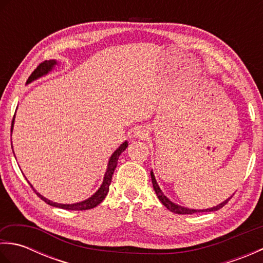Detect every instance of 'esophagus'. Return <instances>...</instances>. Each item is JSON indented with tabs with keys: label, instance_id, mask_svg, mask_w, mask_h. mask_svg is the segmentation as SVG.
I'll return each instance as SVG.
<instances>
[{
	"label": "esophagus",
	"instance_id": "esophagus-1",
	"mask_svg": "<svg viewBox=\"0 0 263 263\" xmlns=\"http://www.w3.org/2000/svg\"><path fill=\"white\" fill-rule=\"evenodd\" d=\"M149 136V131L147 127L144 126H140L136 128V131L133 132V137L137 138V139H146Z\"/></svg>",
	"mask_w": 263,
	"mask_h": 263
}]
</instances>
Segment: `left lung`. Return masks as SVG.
I'll use <instances>...</instances> for the list:
<instances>
[{
	"label": "left lung",
	"instance_id": "left-lung-1",
	"mask_svg": "<svg viewBox=\"0 0 263 263\" xmlns=\"http://www.w3.org/2000/svg\"><path fill=\"white\" fill-rule=\"evenodd\" d=\"M150 175H152V182H153V186H154V190L156 194H157V197L159 199V201L161 203H163L167 209H168L170 211L172 212H175V214H178V215H193V214H197V212H211V211H217L219 210L220 208H222L228 201L231 200V198L233 197V195H231V198L226 199L225 201H222L221 203L217 204L215 206H212V208H206V209H190V208H186V206H183V205H180L177 203H174L173 201H171L168 198L166 197V195L164 194V192L161 191L157 181H156V177L154 175V172L152 171L150 172Z\"/></svg>",
	"mask_w": 263,
	"mask_h": 263
}]
</instances>
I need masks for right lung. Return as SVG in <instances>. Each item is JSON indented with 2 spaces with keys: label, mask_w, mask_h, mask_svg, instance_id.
Segmentation results:
<instances>
[{
  "label": "right lung",
  "mask_w": 263,
  "mask_h": 263,
  "mask_svg": "<svg viewBox=\"0 0 263 263\" xmlns=\"http://www.w3.org/2000/svg\"><path fill=\"white\" fill-rule=\"evenodd\" d=\"M57 65H58V61L57 60H48V61H45V62H43L42 64H39L38 68L32 72L29 78H28L27 85H29V83H31L32 81L39 79V78H42L44 76H47L49 72H52L55 69V66H57ZM14 117H15V114H14L13 120H12V125H11V136H12V131H13ZM127 144L128 143L125 140L124 142L121 144L119 148L115 150L113 154H111V156H110L109 159H108L107 168H106L102 185L99 186V189L91 195L90 198H88V199L83 200V201H80V202H77V203H65V204L64 203L53 202V201L48 200L45 197H43L41 193H38L36 190L33 189V186L31 185L29 182H28V183L30 184V186L32 187L33 191L36 192V194L38 195L39 198H41L43 201H45L47 204L52 205V206H57V208L65 209V210H88V209L95 208V206L98 205L100 202H102V201L106 198V195H107L108 190H109V185H110V182H111V177H113L114 171H115L116 166H117V160H119L120 155L126 149ZM11 147L13 148V146H12V139H11ZM13 154H14V152H13Z\"/></svg>",
  "instance_id": "obj_1"
}]
</instances>
